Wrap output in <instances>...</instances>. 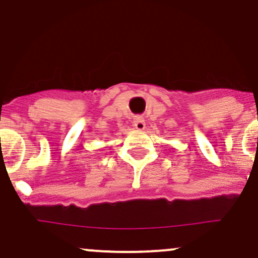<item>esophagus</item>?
I'll list each match as a JSON object with an SVG mask.
<instances>
[{
	"label": "esophagus",
	"mask_w": 258,
	"mask_h": 258,
	"mask_svg": "<svg viewBox=\"0 0 258 258\" xmlns=\"http://www.w3.org/2000/svg\"><path fill=\"white\" fill-rule=\"evenodd\" d=\"M133 126L136 127L137 130H144L146 128V121L142 116H137L133 121Z\"/></svg>",
	"instance_id": "1"
}]
</instances>
